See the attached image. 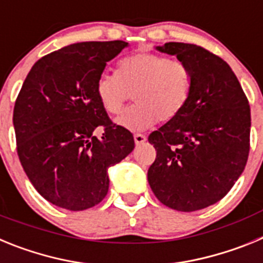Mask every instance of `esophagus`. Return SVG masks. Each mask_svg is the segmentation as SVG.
Segmentation results:
<instances>
[{
  "mask_svg": "<svg viewBox=\"0 0 263 263\" xmlns=\"http://www.w3.org/2000/svg\"><path fill=\"white\" fill-rule=\"evenodd\" d=\"M134 141H136L137 145H141V143H143L146 141V136H143V134H134Z\"/></svg>",
  "mask_w": 263,
  "mask_h": 263,
  "instance_id": "esophagus-1",
  "label": "esophagus"
}]
</instances>
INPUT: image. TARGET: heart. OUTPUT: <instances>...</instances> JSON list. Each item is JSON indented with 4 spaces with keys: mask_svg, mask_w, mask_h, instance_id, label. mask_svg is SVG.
<instances>
[{
    "mask_svg": "<svg viewBox=\"0 0 263 263\" xmlns=\"http://www.w3.org/2000/svg\"><path fill=\"white\" fill-rule=\"evenodd\" d=\"M192 89L194 73L187 63L155 52L124 58L117 73L104 72L95 87L100 105L110 116L118 115L133 95L136 104L116 120L130 130L175 120L187 106Z\"/></svg>",
    "mask_w": 263,
    "mask_h": 263,
    "instance_id": "heart-1",
    "label": "heart"
}]
</instances>
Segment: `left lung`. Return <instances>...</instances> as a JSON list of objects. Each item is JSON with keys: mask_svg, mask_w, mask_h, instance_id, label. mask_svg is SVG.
<instances>
[{"mask_svg": "<svg viewBox=\"0 0 263 263\" xmlns=\"http://www.w3.org/2000/svg\"><path fill=\"white\" fill-rule=\"evenodd\" d=\"M160 52L176 55L194 73L184 110L148 136L157 158L147 171L158 200L182 212L221 200L240 178L250 148V106L232 68L211 51L168 42Z\"/></svg>", "mask_w": 263, "mask_h": 263, "instance_id": "left-lung-1", "label": "left lung"}]
</instances>
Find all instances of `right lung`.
Listing matches in <instances>:
<instances>
[{"instance_id": "1", "label": "right lung", "mask_w": 263, "mask_h": 263, "mask_svg": "<svg viewBox=\"0 0 263 263\" xmlns=\"http://www.w3.org/2000/svg\"><path fill=\"white\" fill-rule=\"evenodd\" d=\"M124 41L81 42L41 58L23 81L13 124L27 178L46 200L69 211L97 205L108 168L133 152L129 130L109 120L95 87ZM103 129V137L93 133Z\"/></svg>"}]
</instances>
